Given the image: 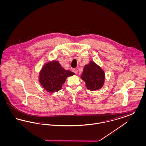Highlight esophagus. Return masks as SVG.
<instances>
[{"label": "esophagus", "instance_id": "obj_1", "mask_svg": "<svg viewBox=\"0 0 146 146\" xmlns=\"http://www.w3.org/2000/svg\"><path fill=\"white\" fill-rule=\"evenodd\" d=\"M73 72L75 74H77V73H78V70L76 69V68H74V69H73Z\"/></svg>", "mask_w": 146, "mask_h": 146}]
</instances>
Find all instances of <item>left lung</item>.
<instances>
[{"label": "left lung", "mask_w": 146, "mask_h": 146, "mask_svg": "<svg viewBox=\"0 0 146 146\" xmlns=\"http://www.w3.org/2000/svg\"><path fill=\"white\" fill-rule=\"evenodd\" d=\"M81 79L85 82L88 90H97L104 86L105 74L103 70L94 61L84 66Z\"/></svg>", "instance_id": "obj_1"}]
</instances>
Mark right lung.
Returning <instances> with one entry per match:
<instances>
[{"instance_id":"right-lung-1","label":"right lung","mask_w":146,"mask_h":146,"mask_svg":"<svg viewBox=\"0 0 146 146\" xmlns=\"http://www.w3.org/2000/svg\"><path fill=\"white\" fill-rule=\"evenodd\" d=\"M74 73L63 68L57 61L45 63L40 71L39 81L44 90L49 92H57L62 89L67 77Z\"/></svg>"}]
</instances>
